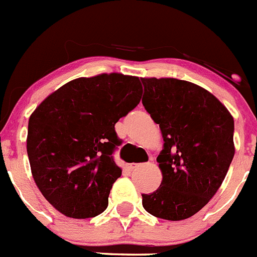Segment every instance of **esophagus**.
Wrapping results in <instances>:
<instances>
[{"label":"esophagus","instance_id":"esophagus-1","mask_svg":"<svg viewBox=\"0 0 257 257\" xmlns=\"http://www.w3.org/2000/svg\"><path fill=\"white\" fill-rule=\"evenodd\" d=\"M140 166H141V164H134V162H132V164H127V169L131 170V171H134V170L139 169Z\"/></svg>","mask_w":257,"mask_h":257}]
</instances>
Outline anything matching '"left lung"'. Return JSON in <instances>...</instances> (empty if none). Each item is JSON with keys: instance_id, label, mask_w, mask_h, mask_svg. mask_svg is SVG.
I'll use <instances>...</instances> for the list:
<instances>
[{"instance_id": "left-lung-1", "label": "left lung", "mask_w": 257, "mask_h": 257, "mask_svg": "<svg viewBox=\"0 0 257 257\" xmlns=\"http://www.w3.org/2000/svg\"><path fill=\"white\" fill-rule=\"evenodd\" d=\"M142 105L161 130L162 181L142 194L149 214L180 221L199 212L220 189L235 155L233 117L211 92L189 81L141 77Z\"/></svg>"}]
</instances>
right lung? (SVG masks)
Listing matches in <instances>:
<instances>
[{
  "instance_id": "right-lung-1",
  "label": "right lung",
  "mask_w": 257,
  "mask_h": 257,
  "mask_svg": "<svg viewBox=\"0 0 257 257\" xmlns=\"http://www.w3.org/2000/svg\"><path fill=\"white\" fill-rule=\"evenodd\" d=\"M136 76L80 77L48 95L31 113L27 155L45 199L62 215L95 217L106 210L122 170L112 159L115 123L140 103Z\"/></svg>"
}]
</instances>
